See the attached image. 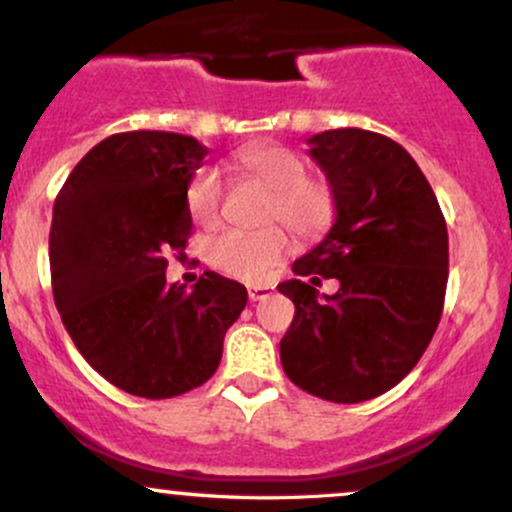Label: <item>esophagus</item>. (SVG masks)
I'll list each match as a JSON object with an SVG mask.
<instances>
[{
	"label": "esophagus",
	"mask_w": 512,
	"mask_h": 512,
	"mask_svg": "<svg viewBox=\"0 0 512 512\" xmlns=\"http://www.w3.org/2000/svg\"><path fill=\"white\" fill-rule=\"evenodd\" d=\"M272 294H274V286H269V284H265V286H250V291H247V296H250L252 303H255V301H265Z\"/></svg>",
	"instance_id": "1"
}]
</instances>
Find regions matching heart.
<instances>
[{
  "mask_svg": "<svg viewBox=\"0 0 512 512\" xmlns=\"http://www.w3.org/2000/svg\"><path fill=\"white\" fill-rule=\"evenodd\" d=\"M243 174L272 192L267 206L269 221H282L303 238H313L333 218V192L320 179L308 177L306 160L279 143L250 145L238 155ZM189 216L199 226H216L223 206V177L216 167H204L187 184ZM284 228L226 230L209 243V262L223 274L245 282H262L289 252Z\"/></svg>",
  "mask_w": 512,
  "mask_h": 512,
  "instance_id": "1",
  "label": "heart"
}]
</instances>
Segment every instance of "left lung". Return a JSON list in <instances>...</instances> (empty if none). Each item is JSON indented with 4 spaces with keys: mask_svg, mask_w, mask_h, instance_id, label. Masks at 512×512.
Here are the masks:
<instances>
[{
    "mask_svg": "<svg viewBox=\"0 0 512 512\" xmlns=\"http://www.w3.org/2000/svg\"><path fill=\"white\" fill-rule=\"evenodd\" d=\"M325 172L335 223L279 284L294 301L279 342L286 376L333 403L393 389L435 335L449 274L447 223L435 192L396 140L362 128L308 138ZM320 278H338L317 299Z\"/></svg>",
    "mask_w": 512,
    "mask_h": 512,
    "instance_id": "1",
    "label": "left lung"
}]
</instances>
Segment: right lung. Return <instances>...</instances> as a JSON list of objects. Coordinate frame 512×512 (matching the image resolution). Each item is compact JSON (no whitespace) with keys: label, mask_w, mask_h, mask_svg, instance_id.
<instances>
[{"label":"right lung","mask_w":512,"mask_h":512,"mask_svg":"<svg viewBox=\"0 0 512 512\" xmlns=\"http://www.w3.org/2000/svg\"><path fill=\"white\" fill-rule=\"evenodd\" d=\"M209 148L165 131L116 133L77 162L50 223V277L65 330L97 372L140 398L209 381L247 289L204 272L167 284L192 233L187 184Z\"/></svg>","instance_id":"add662e5"}]
</instances>
